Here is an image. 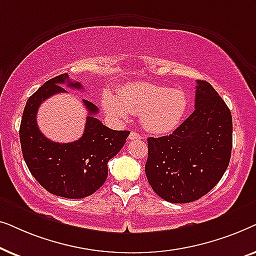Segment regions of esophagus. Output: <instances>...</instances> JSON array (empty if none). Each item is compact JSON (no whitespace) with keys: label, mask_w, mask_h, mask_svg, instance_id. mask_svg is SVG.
I'll use <instances>...</instances> for the list:
<instances>
[{"label":"esophagus","mask_w":256,"mask_h":256,"mask_svg":"<svg viewBox=\"0 0 256 256\" xmlns=\"http://www.w3.org/2000/svg\"><path fill=\"white\" fill-rule=\"evenodd\" d=\"M143 138V136L141 134H138V132H132L129 134V140H141Z\"/></svg>","instance_id":"obj_1"}]
</instances>
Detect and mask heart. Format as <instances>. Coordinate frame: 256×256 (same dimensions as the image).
I'll return each mask as SVG.
<instances>
[{
    "instance_id": "b5f03b06",
    "label": "heart",
    "mask_w": 256,
    "mask_h": 256,
    "mask_svg": "<svg viewBox=\"0 0 256 256\" xmlns=\"http://www.w3.org/2000/svg\"><path fill=\"white\" fill-rule=\"evenodd\" d=\"M102 106L118 122H126L130 113L141 114V124L152 134H166L180 124L188 108L186 94L180 90L149 82L124 86L118 96L104 93Z\"/></svg>"
}]
</instances>
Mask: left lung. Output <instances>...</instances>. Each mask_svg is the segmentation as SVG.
<instances>
[{
	"label": "left lung",
	"mask_w": 256,
	"mask_h": 256,
	"mask_svg": "<svg viewBox=\"0 0 256 256\" xmlns=\"http://www.w3.org/2000/svg\"><path fill=\"white\" fill-rule=\"evenodd\" d=\"M194 101V112L172 134L148 138L150 186L176 204L194 202L211 191L232 152V115L225 101L204 80H197Z\"/></svg>",
	"instance_id": "left-lung-1"
}]
</instances>
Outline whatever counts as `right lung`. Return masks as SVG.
<instances>
[{
	"label": "right lung",
	"mask_w": 256,
	"mask_h": 256,
	"mask_svg": "<svg viewBox=\"0 0 256 256\" xmlns=\"http://www.w3.org/2000/svg\"><path fill=\"white\" fill-rule=\"evenodd\" d=\"M62 84L76 90L82 88L72 82L68 73L48 80L26 101L20 127L23 158L36 180L50 194L79 199L93 194L102 186L108 176V160L120 152L128 130H113L94 115L96 104L84 99L88 110L84 134L71 143H58L42 134L37 126V110L40 104L57 93H65Z\"/></svg>",
	"instance_id": "1"
}]
</instances>
